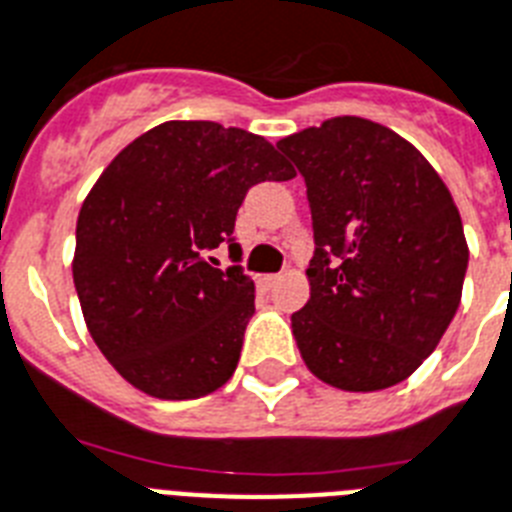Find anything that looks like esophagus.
<instances>
[{
    "mask_svg": "<svg viewBox=\"0 0 512 512\" xmlns=\"http://www.w3.org/2000/svg\"><path fill=\"white\" fill-rule=\"evenodd\" d=\"M281 281V276H260V286L270 289V286H276Z\"/></svg>",
    "mask_w": 512,
    "mask_h": 512,
    "instance_id": "1",
    "label": "esophagus"
}]
</instances>
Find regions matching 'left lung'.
Returning <instances> with one entry per match:
<instances>
[{
	"mask_svg": "<svg viewBox=\"0 0 512 512\" xmlns=\"http://www.w3.org/2000/svg\"><path fill=\"white\" fill-rule=\"evenodd\" d=\"M305 176L315 255L292 315L313 376L344 392L405 381L458 313L463 220L431 162L392 128L342 115L276 144Z\"/></svg>",
	"mask_w": 512,
	"mask_h": 512,
	"instance_id": "obj_1",
	"label": "left lung"
}]
</instances>
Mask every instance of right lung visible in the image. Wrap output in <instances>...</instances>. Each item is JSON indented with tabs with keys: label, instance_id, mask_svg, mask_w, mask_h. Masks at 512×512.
I'll return each instance as SVG.
<instances>
[{
	"label": "right lung",
	"instance_id": "obj_1",
	"mask_svg": "<svg viewBox=\"0 0 512 512\" xmlns=\"http://www.w3.org/2000/svg\"><path fill=\"white\" fill-rule=\"evenodd\" d=\"M297 170L263 136L213 120H168L102 170L78 213L73 284L86 328L128 384L197 400L234 376L255 284L213 268L234 242L249 186Z\"/></svg>",
	"mask_w": 512,
	"mask_h": 512
}]
</instances>
